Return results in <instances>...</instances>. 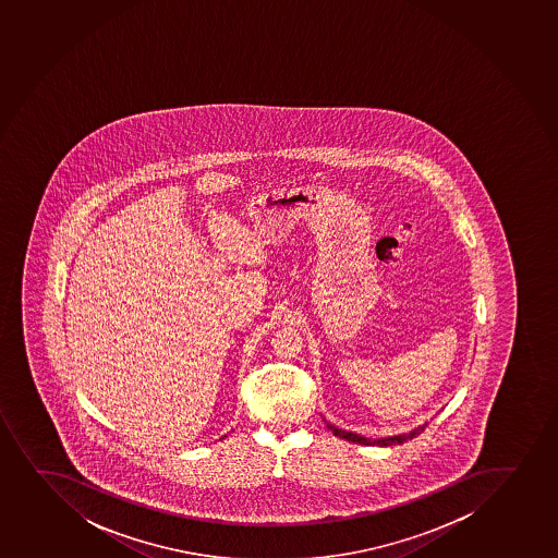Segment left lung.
Wrapping results in <instances>:
<instances>
[{
  "label": "left lung",
  "instance_id": "8db88e82",
  "mask_svg": "<svg viewBox=\"0 0 558 558\" xmlns=\"http://www.w3.org/2000/svg\"><path fill=\"white\" fill-rule=\"evenodd\" d=\"M426 426L427 422L416 427V429H413V432L405 433V435H395V437L379 438V440H371V438L361 437V435H355V433L352 432H342V429L331 426V424H328V429H331L336 437L347 438L350 442L365 444V446H376V444H378V446H392V444H403L405 440H409V438L416 437V435H420V433L426 429Z\"/></svg>",
  "mask_w": 558,
  "mask_h": 558
}]
</instances>
